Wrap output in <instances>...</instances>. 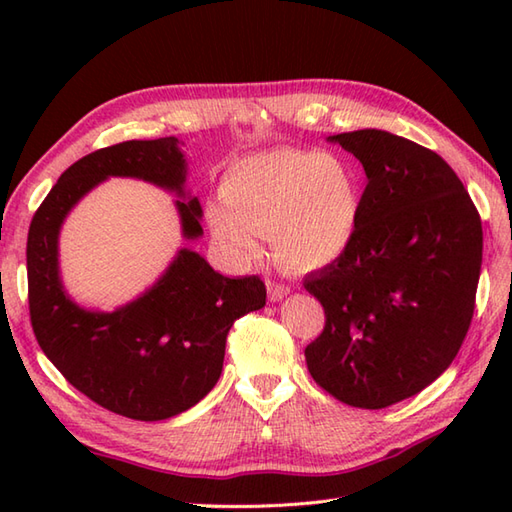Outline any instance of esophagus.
Instances as JSON below:
<instances>
[{"label": "esophagus", "mask_w": 512, "mask_h": 512, "mask_svg": "<svg viewBox=\"0 0 512 512\" xmlns=\"http://www.w3.org/2000/svg\"><path fill=\"white\" fill-rule=\"evenodd\" d=\"M266 288H268V299L273 301V303L281 301V299L290 295V288L284 286V284H277V281H268Z\"/></svg>", "instance_id": "1"}]
</instances>
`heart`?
<instances>
[{
    "instance_id": "heart-1",
    "label": "heart",
    "mask_w": 512,
    "mask_h": 512,
    "mask_svg": "<svg viewBox=\"0 0 512 512\" xmlns=\"http://www.w3.org/2000/svg\"><path fill=\"white\" fill-rule=\"evenodd\" d=\"M222 202L209 211L215 242L235 259L270 237L277 262L310 273L350 250L361 220V184L345 158L328 151L273 149L239 158L222 180Z\"/></svg>"
}]
</instances>
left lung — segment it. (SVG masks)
<instances>
[{"mask_svg": "<svg viewBox=\"0 0 512 512\" xmlns=\"http://www.w3.org/2000/svg\"><path fill=\"white\" fill-rule=\"evenodd\" d=\"M328 140L361 160L367 187L350 250L303 281L325 310L306 363L336 400L385 409L458 356L475 310L482 220L436 151L383 129Z\"/></svg>", "mask_w": 512, "mask_h": 512, "instance_id": "left-lung-1", "label": "left lung"}]
</instances>
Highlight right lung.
<instances>
[{
    "mask_svg": "<svg viewBox=\"0 0 512 512\" xmlns=\"http://www.w3.org/2000/svg\"><path fill=\"white\" fill-rule=\"evenodd\" d=\"M107 178H136L176 193L182 237L202 235V206L184 189L178 138L127 140L94 151L61 173L30 222L26 264L30 321L52 365L96 405L132 420H167L209 394L222 374L226 334L266 306L257 275L224 277L180 248L143 295L112 312L90 310L63 288L59 233L65 217Z\"/></svg>",
    "mask_w": 512,
    "mask_h": 512,
    "instance_id": "1",
    "label": "right lung"
}]
</instances>
